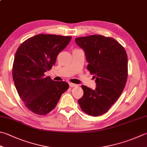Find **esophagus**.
<instances>
[{
    "label": "esophagus",
    "mask_w": 147,
    "mask_h": 147,
    "mask_svg": "<svg viewBox=\"0 0 147 147\" xmlns=\"http://www.w3.org/2000/svg\"><path fill=\"white\" fill-rule=\"evenodd\" d=\"M69 86H70V87H71V88H73V87H76V86H77V84H74V83H71V82H70V83H69Z\"/></svg>",
    "instance_id": "1"
}]
</instances>
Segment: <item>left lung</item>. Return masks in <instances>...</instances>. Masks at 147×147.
Masks as SVG:
<instances>
[{
	"mask_svg": "<svg viewBox=\"0 0 147 147\" xmlns=\"http://www.w3.org/2000/svg\"><path fill=\"white\" fill-rule=\"evenodd\" d=\"M75 41L84 52L87 68L94 74L96 86L92 90L82 85L84 95L78 103L87 115L98 117L107 113L123 92L127 79V55L123 46L110 37L95 34Z\"/></svg>",
	"mask_w": 147,
	"mask_h": 147,
	"instance_id": "1",
	"label": "left lung"
}]
</instances>
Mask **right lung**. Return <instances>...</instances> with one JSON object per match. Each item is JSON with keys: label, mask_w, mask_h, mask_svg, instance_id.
<instances>
[{"label": "right lung", "mask_w": 147, "mask_h": 147, "mask_svg": "<svg viewBox=\"0 0 147 147\" xmlns=\"http://www.w3.org/2000/svg\"><path fill=\"white\" fill-rule=\"evenodd\" d=\"M71 36L40 34L24 41L16 52L13 79L26 106L35 114L45 115L56 106L68 89L65 81H52L45 73L55 65L57 55Z\"/></svg>", "instance_id": "right-lung-1"}]
</instances>
